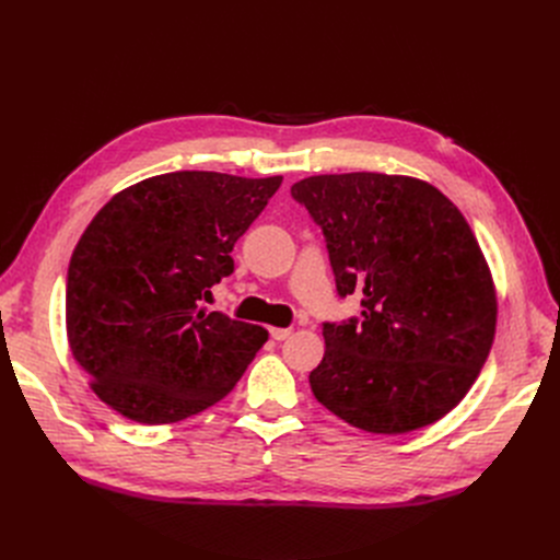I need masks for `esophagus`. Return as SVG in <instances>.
<instances>
[{
	"mask_svg": "<svg viewBox=\"0 0 560 560\" xmlns=\"http://www.w3.org/2000/svg\"><path fill=\"white\" fill-rule=\"evenodd\" d=\"M290 334H292V329H279V327H272V329H270V336H272L275 340H285Z\"/></svg>",
	"mask_w": 560,
	"mask_h": 560,
	"instance_id": "obj_1",
	"label": "esophagus"
}]
</instances>
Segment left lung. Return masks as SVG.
Segmentation results:
<instances>
[{"label":"left lung","mask_w":560,"mask_h":560,"mask_svg":"<svg viewBox=\"0 0 560 560\" xmlns=\"http://www.w3.org/2000/svg\"><path fill=\"white\" fill-rule=\"evenodd\" d=\"M325 233L340 298L361 319L325 322L315 399L351 427L408 433L445 418L494 340L497 298L456 206L413 176L317 174L290 188Z\"/></svg>","instance_id":"8db88e82"}]
</instances>
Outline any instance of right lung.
Instances as JSON below:
<instances>
[{"instance_id":"obj_1","label":"right lung","mask_w":560,"mask_h":560,"mask_svg":"<svg viewBox=\"0 0 560 560\" xmlns=\"http://www.w3.org/2000/svg\"><path fill=\"white\" fill-rule=\"evenodd\" d=\"M283 176L167 172L117 192L68 268L66 322L91 388L140 424H170L224 399L268 331L199 302L233 272V245Z\"/></svg>"}]
</instances>
